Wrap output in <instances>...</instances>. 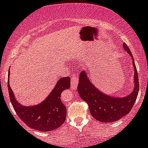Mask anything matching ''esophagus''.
<instances>
[{"label":"esophagus","instance_id":"obj_1","mask_svg":"<svg viewBox=\"0 0 148 148\" xmlns=\"http://www.w3.org/2000/svg\"><path fill=\"white\" fill-rule=\"evenodd\" d=\"M79 83V79L77 76H73L71 79V86L72 89H76Z\"/></svg>","mask_w":148,"mask_h":148}]
</instances>
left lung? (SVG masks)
Wrapping results in <instances>:
<instances>
[{"instance_id": "1", "label": "left lung", "mask_w": 148, "mask_h": 148, "mask_svg": "<svg viewBox=\"0 0 148 148\" xmlns=\"http://www.w3.org/2000/svg\"><path fill=\"white\" fill-rule=\"evenodd\" d=\"M125 50L132 59L134 71V89L127 96L114 97L102 93L89 81L86 73L82 71L79 74L77 90L80 97L89 105L91 114L97 121L102 122H112L120 120L130 112L135 104L139 91L138 74L135 61L130 50L125 43Z\"/></svg>"}]
</instances>
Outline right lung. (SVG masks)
I'll return each instance as SVG.
<instances>
[{
	"mask_svg": "<svg viewBox=\"0 0 148 148\" xmlns=\"http://www.w3.org/2000/svg\"><path fill=\"white\" fill-rule=\"evenodd\" d=\"M9 71L8 70V92L16 114L30 128L42 132H49L59 127L66 120V110L61 100V94L64 89H69L70 78L62 77L56 83L45 100L37 105H21L16 101L13 90L9 85Z\"/></svg>",
	"mask_w": 148,
	"mask_h": 148,
	"instance_id": "right-lung-1",
	"label": "right lung"
}]
</instances>
